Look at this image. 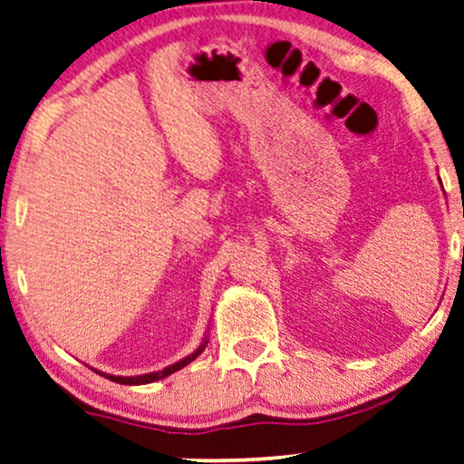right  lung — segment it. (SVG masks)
<instances>
[{"label":"right lung","instance_id":"obj_1","mask_svg":"<svg viewBox=\"0 0 464 464\" xmlns=\"http://www.w3.org/2000/svg\"><path fill=\"white\" fill-rule=\"evenodd\" d=\"M204 348H206V342H204L202 345H199V348H198L196 352H193V354H189L188 358H183V361H179V362H175V364L166 366V369L158 371V372H148V375H140V377H114V375H106V372H100V375L110 379V382L124 383V385H143V383H151V382H158V379L169 377L170 372L183 369V366H188L191 361H196V358L204 352Z\"/></svg>","mask_w":464,"mask_h":464}]
</instances>
